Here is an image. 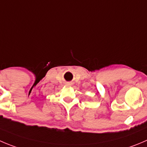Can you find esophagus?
<instances>
[{"label": "esophagus", "instance_id": "obj_1", "mask_svg": "<svg viewBox=\"0 0 147 147\" xmlns=\"http://www.w3.org/2000/svg\"><path fill=\"white\" fill-rule=\"evenodd\" d=\"M67 85H71V83H69H69H67Z\"/></svg>", "mask_w": 147, "mask_h": 147}]
</instances>
